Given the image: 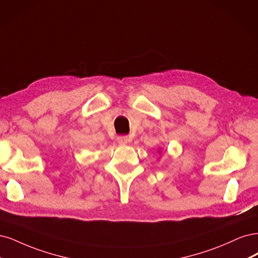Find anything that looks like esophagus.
<instances>
[{"instance_id": "34e87169", "label": "esophagus", "mask_w": 258, "mask_h": 258, "mask_svg": "<svg viewBox=\"0 0 258 258\" xmlns=\"http://www.w3.org/2000/svg\"><path fill=\"white\" fill-rule=\"evenodd\" d=\"M118 143H119V145H122V146L126 145L128 143V138L126 136H119L118 137Z\"/></svg>"}]
</instances>
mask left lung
I'll return each instance as SVG.
<instances>
[{
  "label": "left lung",
  "mask_w": 258,
  "mask_h": 258,
  "mask_svg": "<svg viewBox=\"0 0 258 258\" xmlns=\"http://www.w3.org/2000/svg\"><path fill=\"white\" fill-rule=\"evenodd\" d=\"M157 152H159V153H161V152H162V150H161V149H159V150H157Z\"/></svg>",
  "instance_id": "left-lung-1"
}]
</instances>
